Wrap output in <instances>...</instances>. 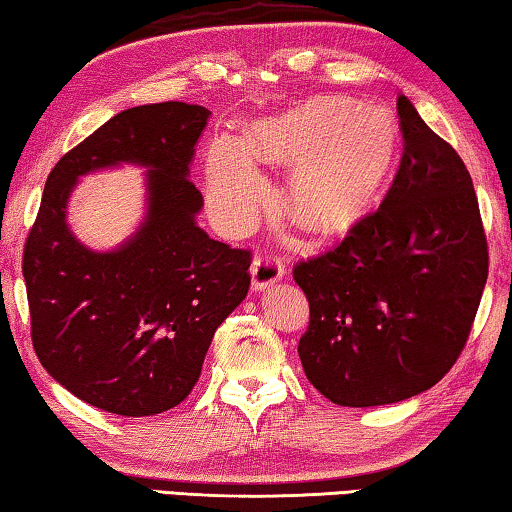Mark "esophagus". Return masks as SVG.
Segmentation results:
<instances>
[{
    "instance_id": "obj_1",
    "label": "esophagus",
    "mask_w": 512,
    "mask_h": 512,
    "mask_svg": "<svg viewBox=\"0 0 512 512\" xmlns=\"http://www.w3.org/2000/svg\"><path fill=\"white\" fill-rule=\"evenodd\" d=\"M283 277V263L274 256H256L251 263V288L265 290L281 281Z\"/></svg>"
}]
</instances>
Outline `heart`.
<instances>
[{"mask_svg": "<svg viewBox=\"0 0 512 512\" xmlns=\"http://www.w3.org/2000/svg\"><path fill=\"white\" fill-rule=\"evenodd\" d=\"M398 123L387 107L311 98L251 125L247 139H212L206 192L226 231L254 224L267 194L258 162H293L283 201L290 217L316 233L343 231L382 192L398 155Z\"/></svg>", "mask_w": 512, "mask_h": 512, "instance_id": "heart-1", "label": "heart"}]
</instances>
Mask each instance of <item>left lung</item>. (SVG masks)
I'll use <instances>...</instances> for the list:
<instances>
[{"instance_id":"1","label":"left lung","mask_w":512,"mask_h":512,"mask_svg":"<svg viewBox=\"0 0 512 512\" xmlns=\"http://www.w3.org/2000/svg\"><path fill=\"white\" fill-rule=\"evenodd\" d=\"M405 151L377 212L334 251L300 263L309 382L343 407L428 391L465 348L487 281V242L460 155L398 96Z\"/></svg>"}]
</instances>
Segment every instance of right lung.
I'll list each match as a JSON object with an SVG mask.
<instances>
[{
  "label": "right lung",
  "instance_id": "1",
  "mask_svg": "<svg viewBox=\"0 0 512 512\" xmlns=\"http://www.w3.org/2000/svg\"><path fill=\"white\" fill-rule=\"evenodd\" d=\"M208 119L187 102L125 109L47 176L22 261L31 341L61 387L105 412L183 403L217 327L247 297L249 251L196 224L203 196L190 164ZM123 163L147 169L145 217L119 248H86L67 224L69 194L82 175Z\"/></svg>",
  "mask_w": 512,
  "mask_h": 512
}]
</instances>
